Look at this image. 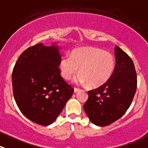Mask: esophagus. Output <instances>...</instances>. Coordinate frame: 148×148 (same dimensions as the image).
<instances>
[{
    "instance_id": "esophagus-1",
    "label": "esophagus",
    "mask_w": 148,
    "mask_h": 148,
    "mask_svg": "<svg viewBox=\"0 0 148 148\" xmlns=\"http://www.w3.org/2000/svg\"><path fill=\"white\" fill-rule=\"evenodd\" d=\"M79 90H80L79 89L77 88V87H75V88L74 89V92L76 93V92H78V91H79Z\"/></svg>"
}]
</instances>
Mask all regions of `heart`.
<instances>
[{
	"instance_id": "1",
	"label": "heart",
	"mask_w": 148,
	"mask_h": 148,
	"mask_svg": "<svg viewBox=\"0 0 148 148\" xmlns=\"http://www.w3.org/2000/svg\"><path fill=\"white\" fill-rule=\"evenodd\" d=\"M115 68V59L112 54L92 47L79 48L71 51L69 56L61 60L59 69L65 80H70L77 72L78 84L99 87L106 84L112 76Z\"/></svg>"
}]
</instances>
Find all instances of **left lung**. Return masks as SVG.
Segmentation results:
<instances>
[{"instance_id": "left-lung-1", "label": "left lung", "mask_w": 148, "mask_h": 148, "mask_svg": "<svg viewBox=\"0 0 148 148\" xmlns=\"http://www.w3.org/2000/svg\"><path fill=\"white\" fill-rule=\"evenodd\" d=\"M116 66L110 79L88 91L84 110L92 124L106 127L121 118L131 105L137 90V73L130 57L115 47Z\"/></svg>"}]
</instances>
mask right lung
<instances>
[{
    "instance_id": "1",
    "label": "right lung",
    "mask_w": 148,
    "mask_h": 148,
    "mask_svg": "<svg viewBox=\"0 0 148 148\" xmlns=\"http://www.w3.org/2000/svg\"><path fill=\"white\" fill-rule=\"evenodd\" d=\"M39 43L27 48L12 72L13 93L21 112L36 124H53L74 89L61 77L60 47Z\"/></svg>"
}]
</instances>
